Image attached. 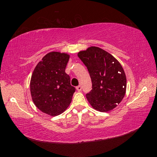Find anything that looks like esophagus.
Here are the masks:
<instances>
[{"instance_id": "1", "label": "esophagus", "mask_w": 157, "mask_h": 157, "mask_svg": "<svg viewBox=\"0 0 157 157\" xmlns=\"http://www.w3.org/2000/svg\"><path fill=\"white\" fill-rule=\"evenodd\" d=\"M76 89L78 90V91H80L82 90V86H80V85H79V86H78L76 87Z\"/></svg>"}]
</instances>
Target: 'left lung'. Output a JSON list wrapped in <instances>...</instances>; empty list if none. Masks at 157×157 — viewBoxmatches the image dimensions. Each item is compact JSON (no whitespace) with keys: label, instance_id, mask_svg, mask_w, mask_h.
<instances>
[{"label":"left lung","instance_id":"left-lung-1","mask_svg":"<svg viewBox=\"0 0 157 157\" xmlns=\"http://www.w3.org/2000/svg\"><path fill=\"white\" fill-rule=\"evenodd\" d=\"M78 55L91 77L92 89L86 94L89 102L102 112L113 109L126 91V76L121 63L98 47H90Z\"/></svg>","mask_w":157,"mask_h":157}]
</instances>
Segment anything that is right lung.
I'll list each match as a JSON object with an SVG mask.
<instances>
[{
	"mask_svg": "<svg viewBox=\"0 0 157 157\" xmlns=\"http://www.w3.org/2000/svg\"><path fill=\"white\" fill-rule=\"evenodd\" d=\"M69 55L48 53L34 68L30 81V92L36 107L50 116L66 110L72 100L75 88L71 85L70 76L65 73Z\"/></svg>",
	"mask_w": 157,
	"mask_h": 157,
	"instance_id": "1",
	"label": "right lung"
}]
</instances>
